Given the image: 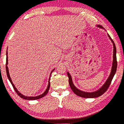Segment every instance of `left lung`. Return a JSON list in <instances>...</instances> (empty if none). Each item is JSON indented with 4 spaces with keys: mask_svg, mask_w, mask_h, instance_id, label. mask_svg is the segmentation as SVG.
Returning a JSON list of instances; mask_svg holds the SVG:
<instances>
[{
    "mask_svg": "<svg viewBox=\"0 0 124 124\" xmlns=\"http://www.w3.org/2000/svg\"><path fill=\"white\" fill-rule=\"evenodd\" d=\"M97 26L98 27L100 28L103 29L102 26H101L100 25H97ZM108 36L111 39V42H112V44H113V46H114L113 62H112V69H111V72L110 75L109 76V77H108V80H106L105 84H103V85L101 87L99 90H98L97 91H96L95 92H87L81 91V90H78V88L76 87L75 85H74L72 82V79L71 75H70L69 72H67V75L68 77V81H69V84H70V87H71V88L74 93L76 94V95L77 96H78L84 97V98H95V97H99L102 95V94L104 93L105 92L108 90V88L109 87L111 83L112 78H113L114 75H115V74L116 73V69H117V60H116V48L115 44L114 43V42L113 40H112L111 38L110 37V36L108 35Z\"/></svg>",
    "mask_w": 124,
    "mask_h": 124,
    "instance_id": "8db88e82",
    "label": "left lung"
}]
</instances>
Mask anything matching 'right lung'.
<instances>
[{"mask_svg": "<svg viewBox=\"0 0 124 124\" xmlns=\"http://www.w3.org/2000/svg\"><path fill=\"white\" fill-rule=\"evenodd\" d=\"M8 52H7V59H6V71H7V77H8V78L9 79V80L10 81V82L11 83V84L12 85L14 89L15 90V91H16V93L18 94V96H19L20 97H21V98H22V99H25V100H37V99H40V98L43 97L44 96H45L47 95V93H48V92L49 91V87H50V82H49V81H50V79H51V76L49 77V81H48V86H47V89H46V90L44 92V93H43L42 94V95H40L39 96H35V97H32V96H24L23 95H22V94H21L20 92L18 91V90L16 89V87H15L14 85L13 84V82L12 80H11L10 78V75H9V70H8V66H7V65H8ZM54 69H53L51 73L50 74V76L51 75L52 73V72L54 71Z\"/></svg>", "mask_w": 124, "mask_h": 124, "instance_id": "obj_1", "label": "right lung"}]
</instances>
